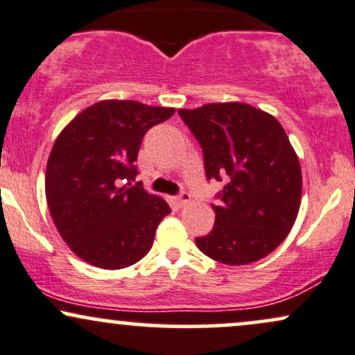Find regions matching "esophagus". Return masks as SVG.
I'll list each match as a JSON object with an SVG mask.
<instances>
[{"label": "esophagus", "mask_w": 355, "mask_h": 355, "mask_svg": "<svg viewBox=\"0 0 355 355\" xmlns=\"http://www.w3.org/2000/svg\"><path fill=\"white\" fill-rule=\"evenodd\" d=\"M190 200H191V197H190L189 191H180V193H178L177 203H178V207H180V209H183V207L189 205Z\"/></svg>", "instance_id": "esophagus-1"}]
</instances>
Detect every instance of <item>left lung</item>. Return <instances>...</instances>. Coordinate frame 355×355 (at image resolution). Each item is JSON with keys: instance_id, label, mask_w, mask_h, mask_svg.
<instances>
[{"instance_id": "1", "label": "left lung", "mask_w": 355, "mask_h": 355, "mask_svg": "<svg viewBox=\"0 0 355 355\" xmlns=\"http://www.w3.org/2000/svg\"><path fill=\"white\" fill-rule=\"evenodd\" d=\"M202 146L207 180L225 182L215 225L195 243L210 259L245 266L274 252L294 225L302 195L299 158L282 125L247 103L178 110Z\"/></svg>"}]
</instances>
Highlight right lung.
<instances>
[{
	"label": "right lung",
	"mask_w": 355,
	"mask_h": 355,
	"mask_svg": "<svg viewBox=\"0 0 355 355\" xmlns=\"http://www.w3.org/2000/svg\"><path fill=\"white\" fill-rule=\"evenodd\" d=\"M173 108L133 100H105L76 115L56 138L44 190L61 239L80 259L100 268H123L152 248L170 207L135 183L145 133Z\"/></svg>",
	"instance_id": "right-lung-1"
}]
</instances>
